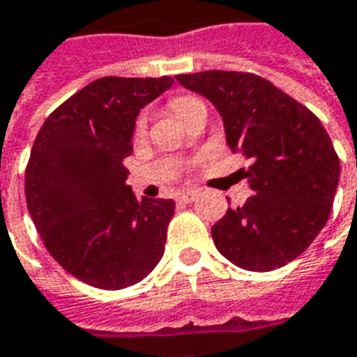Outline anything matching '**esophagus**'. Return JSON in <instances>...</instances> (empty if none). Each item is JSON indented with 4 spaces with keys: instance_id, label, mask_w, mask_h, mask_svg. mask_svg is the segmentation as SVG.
Masks as SVG:
<instances>
[{
    "instance_id": "obj_1",
    "label": "esophagus",
    "mask_w": 357,
    "mask_h": 357,
    "mask_svg": "<svg viewBox=\"0 0 357 357\" xmlns=\"http://www.w3.org/2000/svg\"><path fill=\"white\" fill-rule=\"evenodd\" d=\"M199 197V191H195V189H189V191H181L178 195V199L181 201V203H193L195 199Z\"/></svg>"
}]
</instances>
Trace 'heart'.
I'll list each match as a JSON object with an SVG mask.
<instances>
[{
    "label": "heart",
    "mask_w": 357,
    "mask_h": 357,
    "mask_svg": "<svg viewBox=\"0 0 357 357\" xmlns=\"http://www.w3.org/2000/svg\"><path fill=\"white\" fill-rule=\"evenodd\" d=\"M199 103H203V101L197 99V97H189V96L176 97V99L172 101V109H174V113L183 121V119L188 117L193 109L197 107ZM146 127H148V113L146 111H142V113H138L137 121H135V135H137V137H142V135L146 132Z\"/></svg>",
    "instance_id": "1"
}]
</instances>
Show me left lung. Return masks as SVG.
Here are the masks:
<instances>
[{"label": "left lung", "instance_id": "left-lung-1", "mask_svg": "<svg viewBox=\"0 0 357 357\" xmlns=\"http://www.w3.org/2000/svg\"><path fill=\"white\" fill-rule=\"evenodd\" d=\"M176 79L209 99L230 150L252 162L242 176L254 195L213 225L217 250L248 271L278 270L299 258L324 229L340 178L321 121L256 74L209 70Z\"/></svg>", "mask_w": 357, "mask_h": 357}]
</instances>
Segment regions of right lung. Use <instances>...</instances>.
Segmentation results:
<instances>
[{
	"label": "right lung",
	"mask_w": 357,
	"mask_h": 357,
	"mask_svg": "<svg viewBox=\"0 0 357 357\" xmlns=\"http://www.w3.org/2000/svg\"><path fill=\"white\" fill-rule=\"evenodd\" d=\"M174 77H99L40 127L25 172L31 219L52 258L97 289H123L158 266L174 199H137L123 160L140 109Z\"/></svg>",
	"instance_id": "1"
}]
</instances>
